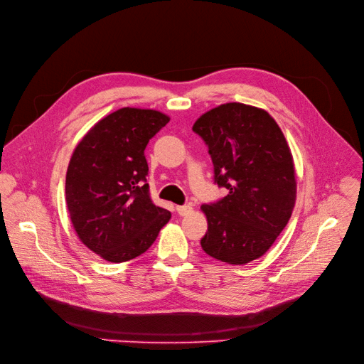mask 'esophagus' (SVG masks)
I'll return each mask as SVG.
<instances>
[{
    "label": "esophagus",
    "mask_w": 364,
    "mask_h": 364,
    "mask_svg": "<svg viewBox=\"0 0 364 364\" xmlns=\"http://www.w3.org/2000/svg\"><path fill=\"white\" fill-rule=\"evenodd\" d=\"M176 212L181 215V216H186L193 212V207L189 204H185V205H176Z\"/></svg>",
    "instance_id": "34e87169"
}]
</instances>
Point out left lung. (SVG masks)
I'll return each mask as SVG.
<instances>
[{
    "mask_svg": "<svg viewBox=\"0 0 364 364\" xmlns=\"http://www.w3.org/2000/svg\"><path fill=\"white\" fill-rule=\"evenodd\" d=\"M193 130L209 146L215 183L228 189L203 204V250L245 265L261 257L287 225L296 201L295 164L286 137L264 109L231 102L203 114Z\"/></svg>",
    "mask_w": 364,
    "mask_h": 364,
    "instance_id": "8db88e82",
    "label": "left lung"
}]
</instances>
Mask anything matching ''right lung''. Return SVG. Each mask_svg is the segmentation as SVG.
Masks as SVG:
<instances>
[{
  "instance_id": "add662e5",
  "label": "right lung",
  "mask_w": 364,
  "mask_h": 364,
  "mask_svg": "<svg viewBox=\"0 0 364 364\" xmlns=\"http://www.w3.org/2000/svg\"><path fill=\"white\" fill-rule=\"evenodd\" d=\"M170 118L154 109L121 108L85 133L66 171L73 227L85 247L109 262L146 252L171 215L155 205L146 183L145 148Z\"/></svg>"
}]
</instances>
